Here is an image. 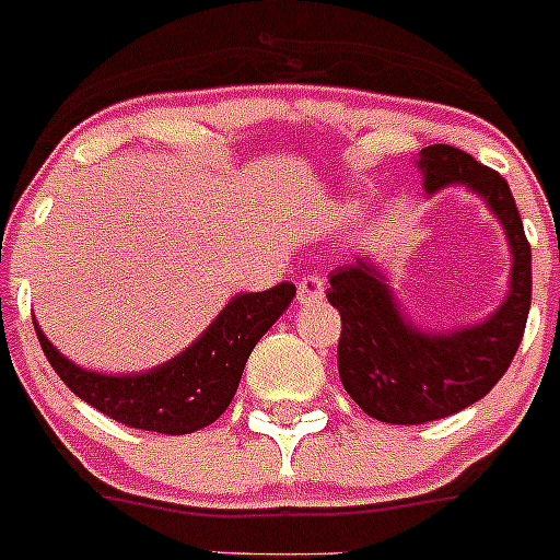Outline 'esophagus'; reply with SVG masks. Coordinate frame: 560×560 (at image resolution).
I'll use <instances>...</instances> for the list:
<instances>
[{
	"mask_svg": "<svg viewBox=\"0 0 560 560\" xmlns=\"http://www.w3.org/2000/svg\"><path fill=\"white\" fill-rule=\"evenodd\" d=\"M326 287H323V279L317 273H306L304 279L298 281V301L301 304H312V301H320Z\"/></svg>",
	"mask_w": 560,
	"mask_h": 560,
	"instance_id": "esophagus-1",
	"label": "esophagus"
}]
</instances>
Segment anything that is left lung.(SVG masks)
<instances>
[{
  "label": "left lung",
  "mask_w": 560,
  "mask_h": 560,
  "mask_svg": "<svg viewBox=\"0 0 560 560\" xmlns=\"http://www.w3.org/2000/svg\"><path fill=\"white\" fill-rule=\"evenodd\" d=\"M420 168L428 192L462 182L486 198L509 234L514 270L509 298L489 320L445 337L411 328L368 262L331 270L326 295L342 317L339 381L364 415L392 425L442 420L489 395L511 368L530 312V243L509 182L442 143L422 149Z\"/></svg>",
  "instance_id": "left-lung-1"
}]
</instances>
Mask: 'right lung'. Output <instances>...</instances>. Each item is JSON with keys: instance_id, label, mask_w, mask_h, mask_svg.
<instances>
[{"instance_id": "right-lung-1", "label": "right lung", "mask_w": 560, "mask_h": 560, "mask_svg": "<svg viewBox=\"0 0 560 560\" xmlns=\"http://www.w3.org/2000/svg\"><path fill=\"white\" fill-rule=\"evenodd\" d=\"M295 298L290 281L237 295L196 342L168 364L140 375H102L68 362L38 331L46 359L77 398L109 420L140 431L192 433L215 422L232 404L254 345Z\"/></svg>"}]
</instances>
